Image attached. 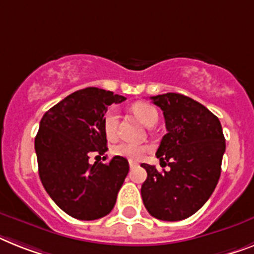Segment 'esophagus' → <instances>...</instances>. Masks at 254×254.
Returning <instances> with one entry per match:
<instances>
[{
  "mask_svg": "<svg viewBox=\"0 0 254 254\" xmlns=\"http://www.w3.org/2000/svg\"><path fill=\"white\" fill-rule=\"evenodd\" d=\"M135 166H137V163L133 162V161H129V167L132 169V167H135Z\"/></svg>",
  "mask_w": 254,
  "mask_h": 254,
  "instance_id": "1",
  "label": "esophagus"
}]
</instances>
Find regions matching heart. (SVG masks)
<instances>
[{"label":"heart","instance_id":"b5f03b06","mask_svg":"<svg viewBox=\"0 0 254 254\" xmlns=\"http://www.w3.org/2000/svg\"><path fill=\"white\" fill-rule=\"evenodd\" d=\"M132 112L146 126H153L158 121V112L154 106L146 102H136L132 105ZM104 131L109 139H114L118 133V110L115 106H112L106 110L104 115ZM149 150V146L139 144V142L123 141L114 146V154L122 156L131 161H139L145 156Z\"/></svg>","mask_w":254,"mask_h":254}]
</instances>
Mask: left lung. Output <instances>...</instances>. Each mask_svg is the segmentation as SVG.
Instances as JSON below:
<instances>
[{"instance_id":"left-lung-1","label":"left lung","mask_w":254,"mask_h":254,"mask_svg":"<svg viewBox=\"0 0 254 254\" xmlns=\"http://www.w3.org/2000/svg\"><path fill=\"white\" fill-rule=\"evenodd\" d=\"M152 98L163 112L167 133L156 156L169 171L142 163L148 178L141 186L142 202L152 217L182 221L209 200L221 177L226 141L219 119L204 105L180 93Z\"/></svg>"}]
</instances>
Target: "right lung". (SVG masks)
Listing matches in <instances>:
<instances>
[{
    "mask_svg": "<svg viewBox=\"0 0 254 254\" xmlns=\"http://www.w3.org/2000/svg\"><path fill=\"white\" fill-rule=\"evenodd\" d=\"M126 98L100 88L80 89L49 109L35 137L40 180L58 206L81 221L113 210L128 161L115 156L109 163L89 165V153L108 150L104 115Z\"/></svg>",
    "mask_w": 254,
    "mask_h": 254,
    "instance_id": "1",
    "label": "right lung"
}]
</instances>
